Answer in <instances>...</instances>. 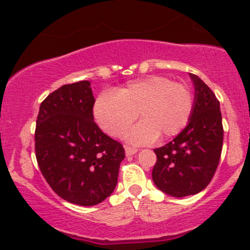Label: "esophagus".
<instances>
[{
    "label": "esophagus",
    "mask_w": 250,
    "mask_h": 250,
    "mask_svg": "<svg viewBox=\"0 0 250 250\" xmlns=\"http://www.w3.org/2000/svg\"><path fill=\"white\" fill-rule=\"evenodd\" d=\"M125 155H127V156H131V155H134V154L137 153V149L136 148L129 147V146H125Z\"/></svg>",
    "instance_id": "1"
}]
</instances>
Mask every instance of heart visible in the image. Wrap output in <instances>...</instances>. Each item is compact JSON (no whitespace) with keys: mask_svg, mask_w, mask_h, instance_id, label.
<instances>
[{"mask_svg":"<svg viewBox=\"0 0 250 250\" xmlns=\"http://www.w3.org/2000/svg\"><path fill=\"white\" fill-rule=\"evenodd\" d=\"M190 89L168 77L149 76L129 82L116 93L97 97L94 115L99 125L114 137H121L137 119L142 120L129 131L134 145H146L160 136H175L187 125L193 111Z\"/></svg>","mask_w":250,"mask_h":250,"instance_id":"b5f03b06","label":"heart"}]
</instances>
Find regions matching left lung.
Here are the masks:
<instances>
[{
    "mask_svg": "<svg viewBox=\"0 0 250 250\" xmlns=\"http://www.w3.org/2000/svg\"><path fill=\"white\" fill-rule=\"evenodd\" d=\"M189 76L195 99L187 127L173 141L154 149L155 186L174 197L195 195L207 187L219 166L223 145L219 100L200 77Z\"/></svg>",
    "mask_w": 250,
    "mask_h": 250,
    "instance_id": "obj_1",
    "label": "left lung"
}]
</instances>
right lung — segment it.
<instances>
[{
    "label": "right lung",
    "instance_id": "add662e5",
    "mask_svg": "<svg viewBox=\"0 0 250 250\" xmlns=\"http://www.w3.org/2000/svg\"><path fill=\"white\" fill-rule=\"evenodd\" d=\"M89 81L64 84L40 105L35 154L48 185L68 202L95 206L117 185L125 149L94 122Z\"/></svg>",
    "mask_w": 250,
    "mask_h": 250
}]
</instances>
